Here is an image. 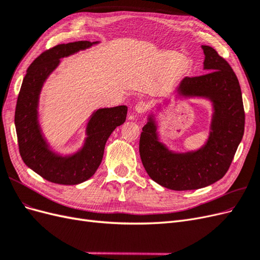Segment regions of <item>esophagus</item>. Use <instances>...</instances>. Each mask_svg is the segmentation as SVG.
<instances>
[{
	"mask_svg": "<svg viewBox=\"0 0 260 260\" xmlns=\"http://www.w3.org/2000/svg\"><path fill=\"white\" fill-rule=\"evenodd\" d=\"M147 108H148L147 103H145V102H143V101L138 102L135 106V109L138 114H144L147 111Z\"/></svg>",
	"mask_w": 260,
	"mask_h": 260,
	"instance_id": "esophagus-1",
	"label": "esophagus"
}]
</instances>
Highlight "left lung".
I'll list each match as a JSON object with an SVG mask.
<instances>
[{
	"instance_id": "8db88e82",
	"label": "left lung",
	"mask_w": 260,
	"mask_h": 260,
	"mask_svg": "<svg viewBox=\"0 0 260 260\" xmlns=\"http://www.w3.org/2000/svg\"><path fill=\"white\" fill-rule=\"evenodd\" d=\"M205 55L203 68L207 74L183 78L176 88V96L205 99L211 104V120L206 142L193 151L177 152L160 140L155 113L140 138V156L143 166L156 183L175 191L198 190L221 179L229 169L244 135L241 86L228 61L211 46L202 45ZM168 103V100L162 102ZM161 105L156 107L159 112ZM154 109V112H157Z\"/></svg>"
}]
</instances>
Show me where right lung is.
I'll use <instances>...</instances> for the list:
<instances>
[{"label": "right lung", "instance_id": "right-lung-1", "mask_svg": "<svg viewBox=\"0 0 260 260\" xmlns=\"http://www.w3.org/2000/svg\"><path fill=\"white\" fill-rule=\"evenodd\" d=\"M99 43L77 41L54 46L35 59L22 80L15 111L20 156L27 167L50 182L76 185L90 179L103 159L108 138L125 121V105L96 109L86 122L83 144L66 155L53 149L43 135L39 120V102L44 82L58 67L61 58Z\"/></svg>", "mask_w": 260, "mask_h": 260}]
</instances>
